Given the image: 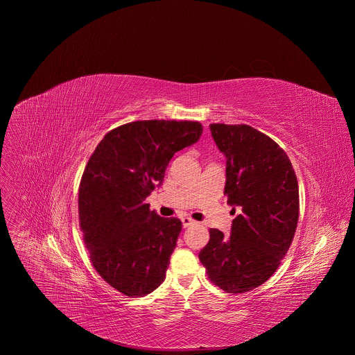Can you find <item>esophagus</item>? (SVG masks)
I'll use <instances>...</instances> for the list:
<instances>
[{
    "instance_id": "34e87169",
    "label": "esophagus",
    "mask_w": 355,
    "mask_h": 355,
    "mask_svg": "<svg viewBox=\"0 0 355 355\" xmlns=\"http://www.w3.org/2000/svg\"><path fill=\"white\" fill-rule=\"evenodd\" d=\"M181 222H182V226H184V227H189L191 225H193V223H195V220H193V219H191V218H188V216L181 218Z\"/></svg>"
}]
</instances>
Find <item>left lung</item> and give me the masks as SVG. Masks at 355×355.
Wrapping results in <instances>:
<instances>
[{"label": "left lung", "instance_id": "obj_1", "mask_svg": "<svg viewBox=\"0 0 355 355\" xmlns=\"http://www.w3.org/2000/svg\"><path fill=\"white\" fill-rule=\"evenodd\" d=\"M211 132L226 156L227 204L241 214L230 236L209 230L199 261L212 284L244 293L272 277L289 250L299 218L297 180L285 151L260 130L212 123Z\"/></svg>", "mask_w": 355, "mask_h": 355}]
</instances>
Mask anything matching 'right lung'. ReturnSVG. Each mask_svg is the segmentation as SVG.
<instances>
[{
	"instance_id": "add662e5",
	"label": "right lung",
	"mask_w": 355,
	"mask_h": 355,
	"mask_svg": "<svg viewBox=\"0 0 355 355\" xmlns=\"http://www.w3.org/2000/svg\"><path fill=\"white\" fill-rule=\"evenodd\" d=\"M192 121H136L98 143L78 189L80 229L96 272L129 297L153 292L166 278L182 229L144 199L164 180L177 151L198 141Z\"/></svg>"
}]
</instances>
